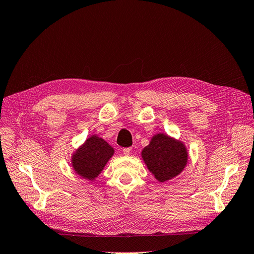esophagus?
Listing matches in <instances>:
<instances>
[{
	"label": "esophagus",
	"mask_w": 254,
	"mask_h": 254,
	"mask_svg": "<svg viewBox=\"0 0 254 254\" xmlns=\"http://www.w3.org/2000/svg\"><path fill=\"white\" fill-rule=\"evenodd\" d=\"M130 152H131V147H126V148L123 149V153H124L125 156L130 155Z\"/></svg>",
	"instance_id": "1"
}]
</instances>
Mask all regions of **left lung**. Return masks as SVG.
<instances>
[{"label": "left lung", "instance_id": "left-lung-1", "mask_svg": "<svg viewBox=\"0 0 254 254\" xmlns=\"http://www.w3.org/2000/svg\"><path fill=\"white\" fill-rule=\"evenodd\" d=\"M142 158L156 179L164 182L183 171L188 162V152L181 142L159 133L142 150Z\"/></svg>", "mask_w": 254, "mask_h": 254}]
</instances>
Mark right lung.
<instances>
[{"instance_id": "1", "label": "right lung", "mask_w": 254, "mask_h": 254, "mask_svg": "<svg viewBox=\"0 0 254 254\" xmlns=\"http://www.w3.org/2000/svg\"><path fill=\"white\" fill-rule=\"evenodd\" d=\"M113 148L102 137L92 135L72 158L75 172L82 178L93 180L113 155Z\"/></svg>"}]
</instances>
